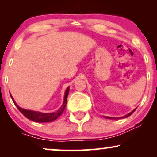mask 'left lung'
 Wrapping results in <instances>:
<instances>
[{
  "label": "left lung",
  "instance_id": "8db88e82",
  "mask_svg": "<svg viewBox=\"0 0 157 157\" xmlns=\"http://www.w3.org/2000/svg\"><path fill=\"white\" fill-rule=\"evenodd\" d=\"M136 109H135L134 110V111H131V112L129 113L128 114L125 115V117H105V116H104V117L106 118V119H111V120H117V119H120V118H125V117H129V116H130V115L132 114V113L134 112L135 110H136Z\"/></svg>",
  "mask_w": 157,
  "mask_h": 157
}]
</instances>
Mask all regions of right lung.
Wrapping results in <instances>:
<instances>
[{"label":"right lung","mask_w":157,"mask_h":157,"mask_svg":"<svg viewBox=\"0 0 157 157\" xmlns=\"http://www.w3.org/2000/svg\"><path fill=\"white\" fill-rule=\"evenodd\" d=\"M68 91H69V87L67 88L66 92H65V96H64V101L63 105H61L60 109L58 111H55L54 113H41L39 111H30V110H26L22 108L19 107L17 104L15 103V100L12 98V95L10 94L11 97H12V100H13L14 103L16 105V107L18 109V110L21 111V113L26 117V118L29 119V120H32L34 122H52L54 120H55L58 117H60L62 113L63 112L65 108H66V104H67V97L68 94Z\"/></svg>","instance_id":"add662e5"}]
</instances>
